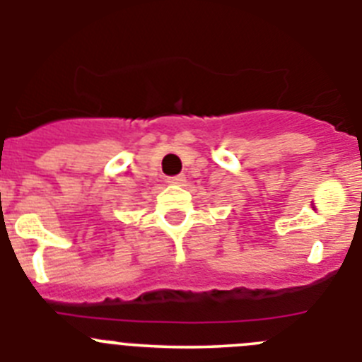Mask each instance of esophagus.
Here are the masks:
<instances>
[{"instance_id": "esophagus-1", "label": "esophagus", "mask_w": 362, "mask_h": 362, "mask_svg": "<svg viewBox=\"0 0 362 362\" xmlns=\"http://www.w3.org/2000/svg\"><path fill=\"white\" fill-rule=\"evenodd\" d=\"M185 181H187V179H185V175H174V177H168V183L177 185V187H181Z\"/></svg>"}]
</instances>
